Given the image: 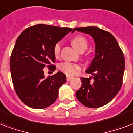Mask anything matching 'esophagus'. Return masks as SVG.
<instances>
[{
	"label": "esophagus",
	"instance_id": "1",
	"mask_svg": "<svg viewBox=\"0 0 133 133\" xmlns=\"http://www.w3.org/2000/svg\"><path fill=\"white\" fill-rule=\"evenodd\" d=\"M71 78H72V77H71V76H67V77H66V81H69L71 79Z\"/></svg>",
	"mask_w": 133,
	"mask_h": 133
}]
</instances>
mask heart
I'll return each instance as SVG.
<instances>
[{
    "label": "heart",
    "instance_id": "b5f03b06",
    "mask_svg": "<svg viewBox=\"0 0 133 133\" xmlns=\"http://www.w3.org/2000/svg\"><path fill=\"white\" fill-rule=\"evenodd\" d=\"M71 44L74 48L79 52L81 50H85L87 46V39L81 35L76 36L73 38L71 39ZM61 46V42H57L53 47V53L56 58H58L60 55ZM59 69L67 76H73L76 72L79 71L81 69V66L79 64L65 62L59 64Z\"/></svg>",
    "mask_w": 133,
    "mask_h": 133
}]
</instances>
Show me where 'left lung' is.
<instances>
[{
  "label": "left lung",
  "mask_w": 133,
  "mask_h": 133,
  "mask_svg": "<svg viewBox=\"0 0 133 133\" xmlns=\"http://www.w3.org/2000/svg\"><path fill=\"white\" fill-rule=\"evenodd\" d=\"M74 31L89 34L95 43V56L86 70L92 76L81 78L82 85L76 92V97L86 107L100 108L111 101L121 89L125 69L123 53L108 32L91 26L76 28Z\"/></svg>",
  "instance_id": "1"
}]
</instances>
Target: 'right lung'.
Wrapping results in <instances>:
<instances>
[{
    "instance_id": "add662e5",
    "label": "right lung",
    "mask_w": 133,
    "mask_h": 133,
    "mask_svg": "<svg viewBox=\"0 0 133 133\" xmlns=\"http://www.w3.org/2000/svg\"><path fill=\"white\" fill-rule=\"evenodd\" d=\"M70 28L38 24L21 33L10 57L13 85L21 101L34 109L46 108L58 96L59 87L66 82L62 72L46 78L44 68L55 70L53 47L72 31Z\"/></svg>"
}]
</instances>
